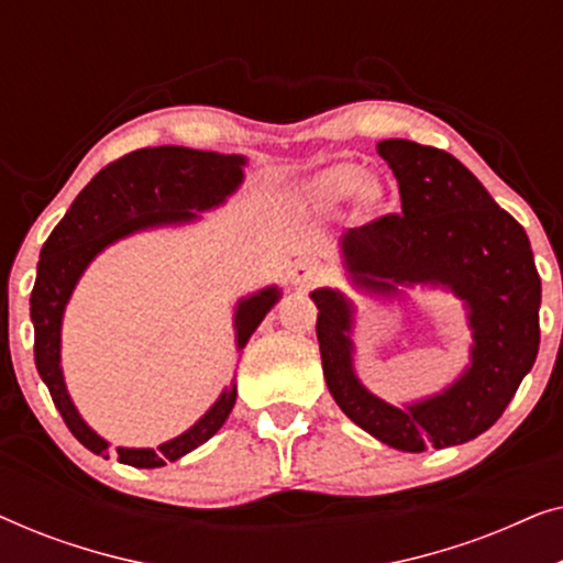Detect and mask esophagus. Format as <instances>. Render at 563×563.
<instances>
[{
    "mask_svg": "<svg viewBox=\"0 0 563 563\" xmlns=\"http://www.w3.org/2000/svg\"><path fill=\"white\" fill-rule=\"evenodd\" d=\"M291 279H295L299 287H312L325 279V266L318 264V261H297L295 268H291Z\"/></svg>",
    "mask_w": 563,
    "mask_h": 563,
    "instance_id": "obj_1",
    "label": "esophagus"
}]
</instances>
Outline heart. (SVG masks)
Here are the masks:
<instances>
[{
	"label": "heart",
	"mask_w": 563,
	"mask_h": 563,
	"mask_svg": "<svg viewBox=\"0 0 563 563\" xmlns=\"http://www.w3.org/2000/svg\"><path fill=\"white\" fill-rule=\"evenodd\" d=\"M328 184L338 195H351L353 189L361 187V174L356 168H338V172L328 176Z\"/></svg>",
	"instance_id": "1"
}]
</instances>
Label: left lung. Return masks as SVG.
Segmentation results:
<instances>
[{
  "instance_id": "obj_1",
  "label": "left lung",
  "mask_w": 563,
  "mask_h": 563,
  "mask_svg": "<svg viewBox=\"0 0 563 563\" xmlns=\"http://www.w3.org/2000/svg\"><path fill=\"white\" fill-rule=\"evenodd\" d=\"M376 151L397 176L402 212L345 233L353 279L376 291L412 282L451 287L472 310V368L443 395L407 410L382 402L353 376L351 307L318 289L322 374L338 407L391 449L420 453L466 443L495 426L536 361L541 276L533 251L520 222L451 153L405 137L382 141Z\"/></svg>"
}]
</instances>
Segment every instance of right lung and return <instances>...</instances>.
I'll return each mask as SVG.
<instances>
[{
	"instance_id": "obj_1",
	"label": "right lung",
	"mask_w": 563,
	"mask_h": 563,
	"mask_svg": "<svg viewBox=\"0 0 563 563\" xmlns=\"http://www.w3.org/2000/svg\"><path fill=\"white\" fill-rule=\"evenodd\" d=\"M241 156H220V153L191 151L181 145H156V148L125 153L107 164L81 189L66 218L43 243L37 279L30 297V318L35 325V366L41 379L48 384L53 405L58 407L68 430L97 456L110 459L107 441L79 418L60 376V318L68 297L84 268L104 245L141 228L191 220L197 218L191 210H210L220 205L241 184ZM276 299H279L276 289H264L256 297L243 299L238 307L235 328L241 349ZM233 405L235 387L225 391L212 405V410L184 435L158 445L156 451L118 449V459L137 468H156L166 461L181 459L184 453L195 451L218 433Z\"/></svg>"
}]
</instances>
